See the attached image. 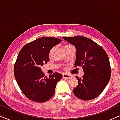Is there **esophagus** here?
I'll use <instances>...</instances> for the list:
<instances>
[{"instance_id": "34e87169", "label": "esophagus", "mask_w": 120, "mask_h": 120, "mask_svg": "<svg viewBox=\"0 0 120 120\" xmlns=\"http://www.w3.org/2000/svg\"><path fill=\"white\" fill-rule=\"evenodd\" d=\"M63 78L65 79H70L71 78V76L69 74H68L64 73L63 74Z\"/></svg>"}]
</instances>
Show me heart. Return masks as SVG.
<instances>
[{
    "label": "heart",
    "mask_w": 120,
    "mask_h": 120,
    "mask_svg": "<svg viewBox=\"0 0 120 120\" xmlns=\"http://www.w3.org/2000/svg\"><path fill=\"white\" fill-rule=\"evenodd\" d=\"M71 46V45H66V46H65V47H67V46Z\"/></svg>",
    "instance_id": "b5f03b06"
}]
</instances>
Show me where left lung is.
<instances>
[{"label":"left lung","mask_w":120,"mask_h":120,"mask_svg":"<svg viewBox=\"0 0 120 120\" xmlns=\"http://www.w3.org/2000/svg\"><path fill=\"white\" fill-rule=\"evenodd\" d=\"M75 47V67H82L84 75L76 76L78 85L73 91L83 101L94 99L101 94L109 82L111 68L109 57L105 50L93 40L83 36L63 37Z\"/></svg>","instance_id":"8db88e82"}]
</instances>
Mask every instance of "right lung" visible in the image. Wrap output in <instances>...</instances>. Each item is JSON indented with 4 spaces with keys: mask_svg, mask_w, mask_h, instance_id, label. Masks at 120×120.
I'll return each instance as SVG.
<instances>
[{
    "mask_svg": "<svg viewBox=\"0 0 120 120\" xmlns=\"http://www.w3.org/2000/svg\"><path fill=\"white\" fill-rule=\"evenodd\" d=\"M61 41L56 38L42 37L26 44L19 51L14 65L15 78L24 96L31 101L45 102L53 96L63 75L55 73L47 78L40 67L50 60L51 49Z\"/></svg>",
    "mask_w": 120,
    "mask_h": 120,
    "instance_id": "right-lung-1",
    "label": "right lung"
}]
</instances>
